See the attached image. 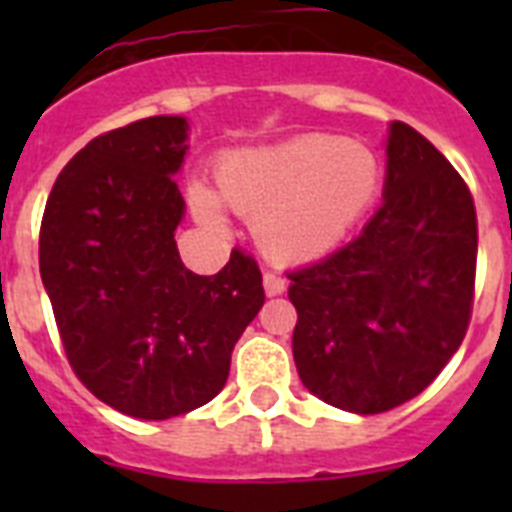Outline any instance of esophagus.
<instances>
[{
	"instance_id": "esophagus-1",
	"label": "esophagus",
	"mask_w": 512,
	"mask_h": 512,
	"mask_svg": "<svg viewBox=\"0 0 512 512\" xmlns=\"http://www.w3.org/2000/svg\"><path fill=\"white\" fill-rule=\"evenodd\" d=\"M263 287H265V295L276 297V295H281L284 289H287V281H284V276H279V273L265 271L263 273Z\"/></svg>"
}]
</instances>
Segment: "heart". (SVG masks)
Listing matches in <instances>:
<instances>
[{
	"label": "heart",
	"instance_id": "b5f03b06",
	"mask_svg": "<svg viewBox=\"0 0 512 512\" xmlns=\"http://www.w3.org/2000/svg\"><path fill=\"white\" fill-rule=\"evenodd\" d=\"M382 162L369 146L337 135H297L244 148L215 167L220 199L249 223L265 255L313 263L332 255L369 215L382 191ZM201 223L225 228L223 207L207 185H191Z\"/></svg>",
	"mask_w": 512,
	"mask_h": 512
}]
</instances>
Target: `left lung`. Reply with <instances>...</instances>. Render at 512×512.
Returning <instances> with one entry per match:
<instances>
[{
	"mask_svg": "<svg viewBox=\"0 0 512 512\" xmlns=\"http://www.w3.org/2000/svg\"><path fill=\"white\" fill-rule=\"evenodd\" d=\"M382 207L358 239L289 276L297 374L313 396L380 414L436 380L473 311L478 225L468 185L430 140L393 122Z\"/></svg>",
	"mask_w": 512,
	"mask_h": 512,
	"instance_id": "obj_1",
	"label": "left lung"
}]
</instances>
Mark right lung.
I'll return each mask as SVG.
<instances>
[{
	"instance_id": "right-lung-1",
	"label": "right lung",
	"mask_w": 512,
	"mask_h": 512,
	"mask_svg": "<svg viewBox=\"0 0 512 512\" xmlns=\"http://www.w3.org/2000/svg\"><path fill=\"white\" fill-rule=\"evenodd\" d=\"M185 116H148L90 140L44 207L39 271L68 364L116 412L170 420L223 390L263 276L233 252L215 276L188 271L175 231Z\"/></svg>"
}]
</instances>
